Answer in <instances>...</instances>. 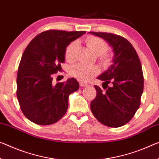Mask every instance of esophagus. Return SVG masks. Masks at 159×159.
<instances>
[{
  "mask_svg": "<svg viewBox=\"0 0 159 159\" xmlns=\"http://www.w3.org/2000/svg\"><path fill=\"white\" fill-rule=\"evenodd\" d=\"M80 85L81 87H87V86H88L87 83L84 82H80Z\"/></svg>",
  "mask_w": 159,
  "mask_h": 159,
  "instance_id": "34e87169",
  "label": "esophagus"
}]
</instances>
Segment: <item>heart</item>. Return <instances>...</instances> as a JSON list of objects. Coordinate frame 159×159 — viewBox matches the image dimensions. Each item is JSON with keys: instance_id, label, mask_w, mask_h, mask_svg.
Returning <instances> with one entry per match:
<instances>
[{"instance_id": "1", "label": "heart", "mask_w": 159, "mask_h": 159, "mask_svg": "<svg viewBox=\"0 0 159 159\" xmlns=\"http://www.w3.org/2000/svg\"><path fill=\"white\" fill-rule=\"evenodd\" d=\"M87 45L94 54L99 55L102 62H107L109 61V55L106 52L108 50V45L103 40L96 36H89L86 39ZM79 46L78 41L75 40L70 43L65 49V59L68 62H74L76 58L77 50ZM99 67L96 65H87L84 64H77L70 69L69 74L71 77L76 78L80 81H87L98 74Z\"/></svg>"}]
</instances>
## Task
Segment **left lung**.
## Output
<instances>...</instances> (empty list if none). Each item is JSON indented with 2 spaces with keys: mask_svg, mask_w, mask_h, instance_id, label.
Returning a JSON list of instances; mask_svg holds the SVG:
<instances>
[{
  "mask_svg": "<svg viewBox=\"0 0 159 159\" xmlns=\"http://www.w3.org/2000/svg\"><path fill=\"white\" fill-rule=\"evenodd\" d=\"M104 39L113 48V64L97 77L103 81L102 90L94 85L97 96L90 108L100 123L119 127L133 118L141 104L143 90L141 64L135 49L122 36L110 33L89 32Z\"/></svg>",
  "mask_w": 159,
  "mask_h": 159,
  "instance_id": "obj_1",
  "label": "left lung"
}]
</instances>
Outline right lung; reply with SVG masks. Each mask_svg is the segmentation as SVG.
<instances>
[{"label":"right lung","mask_w":159,"mask_h":159,"mask_svg":"<svg viewBox=\"0 0 159 159\" xmlns=\"http://www.w3.org/2000/svg\"><path fill=\"white\" fill-rule=\"evenodd\" d=\"M85 31L48 30L36 35L27 46L17 75V97L27 119L39 125H50L65 115L68 97L79 89L75 78L52 82L65 62V49Z\"/></svg>","instance_id":"right-lung-1"}]
</instances>
